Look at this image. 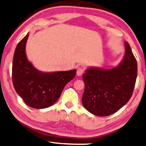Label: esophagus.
Instances as JSON below:
<instances>
[{
    "label": "esophagus",
    "mask_w": 146,
    "mask_h": 146,
    "mask_svg": "<svg viewBox=\"0 0 146 146\" xmlns=\"http://www.w3.org/2000/svg\"><path fill=\"white\" fill-rule=\"evenodd\" d=\"M84 73V69L83 67H79L77 70V76H82Z\"/></svg>",
    "instance_id": "obj_1"
}]
</instances>
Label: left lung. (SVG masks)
<instances>
[{
	"label": "left lung",
	"mask_w": 146,
	"mask_h": 146,
	"mask_svg": "<svg viewBox=\"0 0 146 146\" xmlns=\"http://www.w3.org/2000/svg\"><path fill=\"white\" fill-rule=\"evenodd\" d=\"M125 55L119 67L108 70L90 68L83 75L85 90L82 104L95 115L114 114L132 96L137 64L128 42H125Z\"/></svg>",
	"instance_id": "1"
}]
</instances>
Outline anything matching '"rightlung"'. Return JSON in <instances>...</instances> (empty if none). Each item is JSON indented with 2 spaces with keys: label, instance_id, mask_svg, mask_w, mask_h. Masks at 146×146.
Segmentation results:
<instances>
[{
  "label": "right lung",
  "instance_id": "add662e5",
  "mask_svg": "<svg viewBox=\"0 0 146 146\" xmlns=\"http://www.w3.org/2000/svg\"><path fill=\"white\" fill-rule=\"evenodd\" d=\"M29 34L18 43L12 66V81L17 93L27 106L37 109L50 106L58 100L64 86L76 75V70L42 73L33 67L25 54Z\"/></svg>",
  "mask_w": 146,
  "mask_h": 146
}]
</instances>
